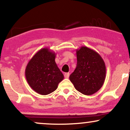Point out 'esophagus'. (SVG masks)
<instances>
[{
  "mask_svg": "<svg viewBox=\"0 0 130 130\" xmlns=\"http://www.w3.org/2000/svg\"><path fill=\"white\" fill-rule=\"evenodd\" d=\"M69 76H70L69 73H65V74H64V77H65V78H68Z\"/></svg>",
  "mask_w": 130,
  "mask_h": 130,
  "instance_id": "1",
  "label": "esophagus"
}]
</instances>
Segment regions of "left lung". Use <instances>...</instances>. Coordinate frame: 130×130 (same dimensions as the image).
I'll return each mask as SVG.
<instances>
[{
  "mask_svg": "<svg viewBox=\"0 0 130 130\" xmlns=\"http://www.w3.org/2000/svg\"><path fill=\"white\" fill-rule=\"evenodd\" d=\"M77 65L70 80L77 91L93 95L101 89L106 78V66L97 52L86 46L76 50Z\"/></svg>",
  "mask_w": 130,
  "mask_h": 130,
  "instance_id": "8db88e82",
  "label": "left lung"
}]
</instances>
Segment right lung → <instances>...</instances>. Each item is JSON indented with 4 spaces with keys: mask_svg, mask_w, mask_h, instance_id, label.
I'll use <instances>...</instances> for the list:
<instances>
[{
    "mask_svg": "<svg viewBox=\"0 0 130 130\" xmlns=\"http://www.w3.org/2000/svg\"><path fill=\"white\" fill-rule=\"evenodd\" d=\"M56 53L47 47L41 49L27 65L25 76L32 89L40 95H48L55 91L63 74L55 62Z\"/></svg>",
    "mask_w": 130,
    "mask_h": 130,
    "instance_id": "right-lung-1",
    "label": "right lung"
}]
</instances>
